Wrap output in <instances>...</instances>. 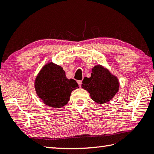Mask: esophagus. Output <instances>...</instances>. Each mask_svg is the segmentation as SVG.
<instances>
[{
  "label": "esophagus",
  "instance_id": "esophagus-1",
  "mask_svg": "<svg viewBox=\"0 0 154 154\" xmlns=\"http://www.w3.org/2000/svg\"><path fill=\"white\" fill-rule=\"evenodd\" d=\"M77 83H78L79 86H81V85H82V81H77Z\"/></svg>",
  "mask_w": 154,
  "mask_h": 154
}]
</instances>
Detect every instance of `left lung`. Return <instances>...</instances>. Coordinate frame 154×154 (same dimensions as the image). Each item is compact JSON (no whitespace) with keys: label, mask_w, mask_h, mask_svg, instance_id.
Instances as JSON below:
<instances>
[{"label":"left lung","mask_w":154,"mask_h":154,"mask_svg":"<svg viewBox=\"0 0 154 154\" xmlns=\"http://www.w3.org/2000/svg\"><path fill=\"white\" fill-rule=\"evenodd\" d=\"M81 87L98 104H104L115 96L120 88L118 77L103 66L97 64L92 69L91 77H85Z\"/></svg>","instance_id":"obj_1"}]
</instances>
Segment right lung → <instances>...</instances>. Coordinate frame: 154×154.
Here are the masks:
<instances>
[{"mask_svg":"<svg viewBox=\"0 0 154 154\" xmlns=\"http://www.w3.org/2000/svg\"><path fill=\"white\" fill-rule=\"evenodd\" d=\"M34 88L42 103L60 109L68 103L72 91L79 88L74 79H69L62 67L48 62L43 66L34 80Z\"/></svg>","mask_w":154,"mask_h":154,"instance_id":"1","label":"right lung"}]
</instances>
